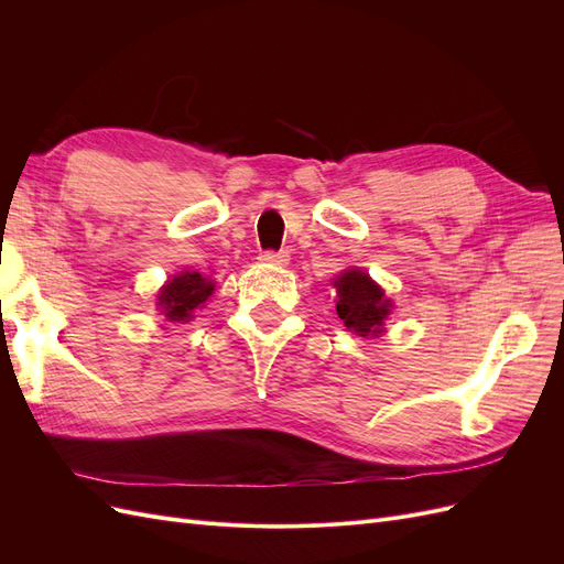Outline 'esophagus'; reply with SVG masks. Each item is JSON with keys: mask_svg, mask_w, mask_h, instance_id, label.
I'll return each instance as SVG.
<instances>
[{"mask_svg": "<svg viewBox=\"0 0 564 564\" xmlns=\"http://www.w3.org/2000/svg\"><path fill=\"white\" fill-rule=\"evenodd\" d=\"M259 261L268 263V265H286L289 263V251H284V249H280V251L268 249V251H263L259 256Z\"/></svg>", "mask_w": 564, "mask_h": 564, "instance_id": "esophagus-1", "label": "esophagus"}]
</instances>
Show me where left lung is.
<instances>
[{
  "mask_svg": "<svg viewBox=\"0 0 564 564\" xmlns=\"http://www.w3.org/2000/svg\"><path fill=\"white\" fill-rule=\"evenodd\" d=\"M334 284L338 292L336 313L346 327L357 336H379L390 313V301L383 296V289L362 270H348Z\"/></svg>",
  "mask_w": 564,
  "mask_h": 564,
  "instance_id": "left-lung-1",
  "label": "left lung"
}]
</instances>
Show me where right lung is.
Masks as SVG:
<instances>
[{
  "label": "right lung",
  "mask_w": 564,
  "mask_h": 564,
  "mask_svg": "<svg viewBox=\"0 0 564 564\" xmlns=\"http://www.w3.org/2000/svg\"><path fill=\"white\" fill-rule=\"evenodd\" d=\"M212 292L214 284L207 278H202L199 272H181V275L166 282L158 303L169 319L183 322L212 296Z\"/></svg>",
  "instance_id": "obj_1"
}]
</instances>
